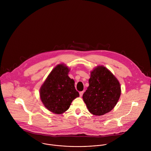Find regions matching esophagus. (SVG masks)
<instances>
[{
  "mask_svg": "<svg viewBox=\"0 0 151 151\" xmlns=\"http://www.w3.org/2000/svg\"><path fill=\"white\" fill-rule=\"evenodd\" d=\"M83 93H84V91H81V92H79V96H80V97H82V95H83Z\"/></svg>",
  "mask_w": 151,
  "mask_h": 151,
  "instance_id": "obj_1",
  "label": "esophagus"
}]
</instances>
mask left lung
I'll return each mask as SVG.
<instances>
[{
  "label": "left lung",
  "mask_w": 151,
  "mask_h": 151,
  "mask_svg": "<svg viewBox=\"0 0 151 151\" xmlns=\"http://www.w3.org/2000/svg\"><path fill=\"white\" fill-rule=\"evenodd\" d=\"M121 93L116 78L104 66H98L91 72L89 86L82 99L91 114L101 116L114 108Z\"/></svg>",
  "instance_id": "left-lung-1"
}]
</instances>
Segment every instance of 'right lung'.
Returning a JSON list of instances; mask_svg holds the SVG:
<instances>
[{
	"instance_id": "obj_1",
	"label": "right lung",
	"mask_w": 151,
	"mask_h": 151,
	"mask_svg": "<svg viewBox=\"0 0 151 151\" xmlns=\"http://www.w3.org/2000/svg\"><path fill=\"white\" fill-rule=\"evenodd\" d=\"M70 69L60 64L51 72L40 88V97L46 108L55 114L66 112L72 101L79 96L75 81L68 76Z\"/></svg>"
}]
</instances>
